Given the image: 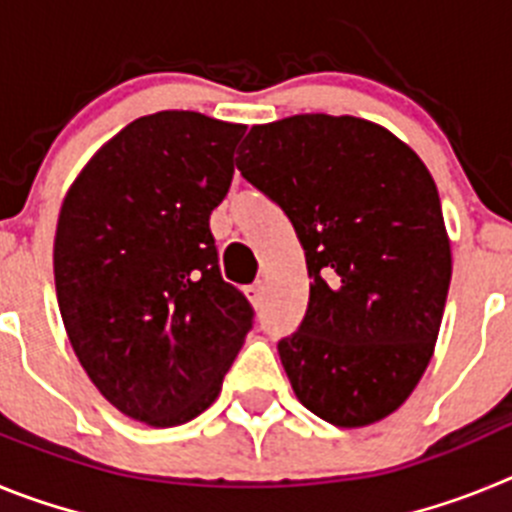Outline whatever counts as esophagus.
Here are the masks:
<instances>
[{"mask_svg": "<svg viewBox=\"0 0 512 512\" xmlns=\"http://www.w3.org/2000/svg\"><path fill=\"white\" fill-rule=\"evenodd\" d=\"M246 295H248V300L253 302V305H261V300H264V284L256 282L253 287L246 289Z\"/></svg>", "mask_w": 512, "mask_h": 512, "instance_id": "1", "label": "esophagus"}]
</instances>
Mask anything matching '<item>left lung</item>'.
<instances>
[{
    "label": "left lung",
    "instance_id": "1",
    "mask_svg": "<svg viewBox=\"0 0 512 512\" xmlns=\"http://www.w3.org/2000/svg\"><path fill=\"white\" fill-rule=\"evenodd\" d=\"M235 166L305 248V320L279 341L297 400L338 428L395 413L431 364L451 282L431 171L390 130L351 115L253 125Z\"/></svg>",
    "mask_w": 512,
    "mask_h": 512
}]
</instances>
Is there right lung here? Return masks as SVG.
<instances>
[{
    "label": "right lung",
    "mask_w": 512,
    "mask_h": 512,
    "mask_svg": "<svg viewBox=\"0 0 512 512\" xmlns=\"http://www.w3.org/2000/svg\"><path fill=\"white\" fill-rule=\"evenodd\" d=\"M243 133L189 110L138 117L58 212L53 277L71 348L104 400L153 428L210 408L251 330L210 233Z\"/></svg>",
    "instance_id": "right-lung-1"
}]
</instances>
